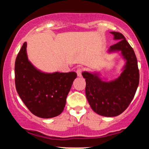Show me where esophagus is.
<instances>
[{
    "instance_id": "1",
    "label": "esophagus",
    "mask_w": 149,
    "mask_h": 149,
    "mask_svg": "<svg viewBox=\"0 0 149 149\" xmlns=\"http://www.w3.org/2000/svg\"><path fill=\"white\" fill-rule=\"evenodd\" d=\"M82 72H83V69L81 68H78L76 70V72H77V76L78 77H81L82 76Z\"/></svg>"
}]
</instances>
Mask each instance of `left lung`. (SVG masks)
I'll use <instances>...</instances> for the list:
<instances>
[{"instance_id":"left-lung-1","label":"left lung","mask_w":149,"mask_h":149,"mask_svg":"<svg viewBox=\"0 0 149 149\" xmlns=\"http://www.w3.org/2000/svg\"><path fill=\"white\" fill-rule=\"evenodd\" d=\"M119 41L110 46L108 52L121 51L126 60L123 72L117 79L104 81L97 73L84 72L85 95L93 110L102 116H117L125 111L134 97L139 83L137 60L133 48L119 32H110Z\"/></svg>"}]
</instances>
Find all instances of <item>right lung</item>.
Here are the masks:
<instances>
[{
    "label": "right lung",
    "instance_id": "obj_1",
    "mask_svg": "<svg viewBox=\"0 0 149 149\" xmlns=\"http://www.w3.org/2000/svg\"><path fill=\"white\" fill-rule=\"evenodd\" d=\"M25 42L15 62V85L19 97L32 114L51 118L64 110L66 98L77 74L44 73L27 58Z\"/></svg>",
    "mask_w": 149,
    "mask_h": 149
}]
</instances>
